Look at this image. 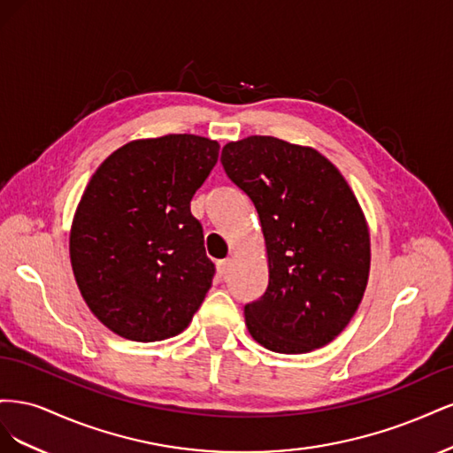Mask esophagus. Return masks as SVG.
I'll list each match as a JSON object with an SVG mask.
<instances>
[{
	"mask_svg": "<svg viewBox=\"0 0 453 453\" xmlns=\"http://www.w3.org/2000/svg\"><path fill=\"white\" fill-rule=\"evenodd\" d=\"M230 258H225V260H219V263H217V272H219V276H226V273H228V270H230Z\"/></svg>",
	"mask_w": 453,
	"mask_h": 453,
	"instance_id": "obj_1",
	"label": "esophagus"
}]
</instances>
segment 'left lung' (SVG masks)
I'll return each mask as SVG.
<instances>
[{
	"label": "left lung",
	"mask_w": 453,
	"mask_h": 453,
	"mask_svg": "<svg viewBox=\"0 0 453 453\" xmlns=\"http://www.w3.org/2000/svg\"><path fill=\"white\" fill-rule=\"evenodd\" d=\"M221 164L251 198L266 240L268 287L243 306L250 334L276 353L328 344L368 281L370 238L357 198L318 150L272 135L226 143Z\"/></svg>",
	"instance_id": "obj_1"
}]
</instances>
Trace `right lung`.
I'll use <instances>...</instances> for the list:
<instances>
[{
    "mask_svg": "<svg viewBox=\"0 0 453 453\" xmlns=\"http://www.w3.org/2000/svg\"><path fill=\"white\" fill-rule=\"evenodd\" d=\"M219 143L193 134L138 140L96 170L73 219L70 255L79 291L107 328L134 342L185 331L215 265L190 200Z\"/></svg>",
    "mask_w": 453,
    "mask_h": 453,
    "instance_id": "1",
    "label": "right lung"
}]
</instances>
